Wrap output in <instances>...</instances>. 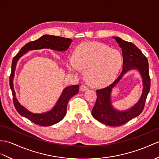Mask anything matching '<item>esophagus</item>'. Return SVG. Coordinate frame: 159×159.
<instances>
[{
	"label": "esophagus",
	"instance_id": "obj_1",
	"mask_svg": "<svg viewBox=\"0 0 159 159\" xmlns=\"http://www.w3.org/2000/svg\"><path fill=\"white\" fill-rule=\"evenodd\" d=\"M88 89H89V87L86 85H84V84H83V85L80 86V90L82 91H85Z\"/></svg>",
	"mask_w": 159,
	"mask_h": 159
}]
</instances>
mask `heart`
Here are the masks:
<instances>
[{
    "mask_svg": "<svg viewBox=\"0 0 159 159\" xmlns=\"http://www.w3.org/2000/svg\"><path fill=\"white\" fill-rule=\"evenodd\" d=\"M123 64V57L119 51L104 44L83 43L78 45L74 55L67 59V66L72 72L85 70V77L91 84L105 86L116 78Z\"/></svg>",
    "mask_w": 159,
    "mask_h": 159,
    "instance_id": "heart-1",
    "label": "heart"
}]
</instances>
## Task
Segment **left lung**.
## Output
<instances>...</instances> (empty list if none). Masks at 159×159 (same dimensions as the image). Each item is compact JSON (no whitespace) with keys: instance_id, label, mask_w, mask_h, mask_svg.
I'll use <instances>...</instances> for the list:
<instances>
[{"instance_id":"left-lung-1","label":"left lung","mask_w":159,"mask_h":159,"mask_svg":"<svg viewBox=\"0 0 159 159\" xmlns=\"http://www.w3.org/2000/svg\"><path fill=\"white\" fill-rule=\"evenodd\" d=\"M122 49L123 57V70L120 75L108 87L96 90L97 99L92 110V116L100 123L108 126H120L134 118L139 116L143 111L148 94L150 89L148 59L134 43L127 42L119 37L113 36ZM132 69L139 71L143 78V91L139 102L131 109L125 111L114 109L111 103L112 88L119 82L124 74Z\"/></svg>"}]
</instances>
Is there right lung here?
I'll list each match as a JSON object with an SVG mask.
<instances>
[{"instance_id":"right-lung-1","label":"right lung","mask_w":159,"mask_h":159,"mask_svg":"<svg viewBox=\"0 0 159 159\" xmlns=\"http://www.w3.org/2000/svg\"><path fill=\"white\" fill-rule=\"evenodd\" d=\"M72 42V40L70 39L46 34L34 41L28 43L26 45H25L21 48L20 52L13 59L11 72L9 78V84L11 89L12 91L14 106L21 116L27 118L28 119L36 125L44 127L51 126V125L59 123L64 119L66 114V108H67L69 99L79 93V86L76 84V85L66 87L57 100L56 104L55 105L53 108L49 111L43 114L32 113L24 108L23 106H21L16 97L13 80L17 62L22 55L28 52V51L45 49V48L57 51H66L68 49Z\"/></svg>"}]
</instances>
